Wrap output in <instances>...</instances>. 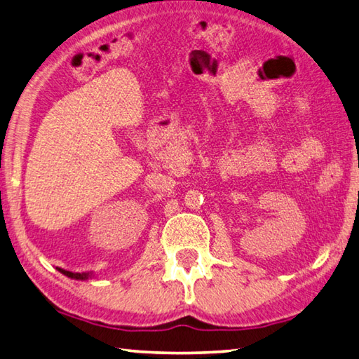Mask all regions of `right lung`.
<instances>
[{"label": "right lung", "mask_w": 359, "mask_h": 359, "mask_svg": "<svg viewBox=\"0 0 359 359\" xmlns=\"http://www.w3.org/2000/svg\"><path fill=\"white\" fill-rule=\"evenodd\" d=\"M63 276H67L69 278L73 280H87V278H91L93 277V273H88V272H82V273H74V272H69V271H65V269H59Z\"/></svg>", "instance_id": "1"}]
</instances>
